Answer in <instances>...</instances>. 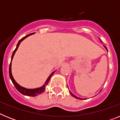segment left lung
Returning a JSON list of instances; mask_svg holds the SVG:
<instances>
[{
  "mask_svg": "<svg viewBox=\"0 0 120 120\" xmlns=\"http://www.w3.org/2000/svg\"><path fill=\"white\" fill-rule=\"evenodd\" d=\"M104 47H105V48L106 49V50H107V52H108V49H107V48H106V47L105 46H104ZM69 92H70V94H71V96H73V97H75V98H77V99H79V100H84V99H86V98H79V97H77V96H75V94H73V93H72L70 91H69Z\"/></svg>",
  "mask_w": 120,
  "mask_h": 120,
  "instance_id": "left-lung-1",
  "label": "left lung"
}]
</instances>
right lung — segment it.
Listing matches in <instances>:
<instances>
[{
  "label": "right lung",
  "instance_id": "1",
  "mask_svg": "<svg viewBox=\"0 0 120 120\" xmlns=\"http://www.w3.org/2000/svg\"><path fill=\"white\" fill-rule=\"evenodd\" d=\"M32 34H34V33H32V34H29V35H27L25 36V37H23V38H22L19 41V43H18L17 45L16 48H15V49L14 50V51L13 53H12V57H11V61L10 65H9V77H10V79H11V81H12V83H13L14 85L15 86V87L16 88L17 90L18 91H19L21 93V94H22L23 95H24V96H31V97H35L36 96H38L39 94H41V93H44V91H45V86H46V85L48 84L50 79V77H52V76L53 75L54 73L55 72V71L52 72V74H51V75L49 76V77L47 78V79L46 80V81H45V83H44V84L42 86H41V87H39V88H34V89L26 88H24V87H23V86H22L20 85L19 83H17L16 81L14 79V77H13V76H12V71H11V65H12V59H13V57H14V56L15 53V52L17 51V50L18 49V47H19V45L20 44L21 42H22L23 40H24V39L26 38H27V37H29V36L32 35Z\"/></svg>",
  "mask_w": 120,
  "mask_h": 120
}]
</instances>
